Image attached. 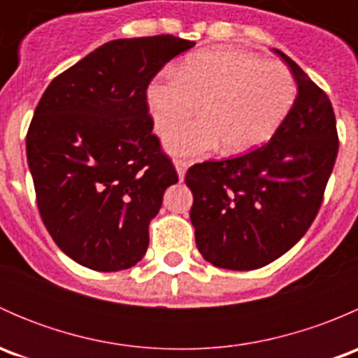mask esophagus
Here are the masks:
<instances>
[{
    "instance_id": "obj_1",
    "label": "esophagus",
    "mask_w": 358,
    "mask_h": 358,
    "mask_svg": "<svg viewBox=\"0 0 358 358\" xmlns=\"http://www.w3.org/2000/svg\"><path fill=\"white\" fill-rule=\"evenodd\" d=\"M189 161H185V159H175V168H176V173H178V178L183 180L185 178V173L187 169H189Z\"/></svg>"
}]
</instances>
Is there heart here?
Wrapping results in <instances>:
<instances>
[{
    "label": "heart",
    "instance_id": "b5f03b06",
    "mask_svg": "<svg viewBox=\"0 0 358 358\" xmlns=\"http://www.w3.org/2000/svg\"><path fill=\"white\" fill-rule=\"evenodd\" d=\"M294 100L289 69L234 48L196 53L147 90L159 133L169 131L203 102L204 115L166 135V147L180 156H199L220 143L227 154L256 149L275 135Z\"/></svg>",
    "mask_w": 358,
    "mask_h": 358
}]
</instances>
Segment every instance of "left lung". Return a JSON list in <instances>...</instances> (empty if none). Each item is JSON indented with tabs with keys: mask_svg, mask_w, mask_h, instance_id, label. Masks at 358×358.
<instances>
[{
	"mask_svg": "<svg viewBox=\"0 0 358 358\" xmlns=\"http://www.w3.org/2000/svg\"><path fill=\"white\" fill-rule=\"evenodd\" d=\"M298 86L294 106L258 149L189 168L190 222L202 258L229 270H256L301 239L324 201L338 156L329 96L286 53Z\"/></svg>",
	"mask_w": 358,
	"mask_h": 358,
	"instance_id": "obj_1",
	"label": "left lung"
}]
</instances>
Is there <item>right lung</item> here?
Listing matches in <instances>:
<instances>
[{"label":"right lung","instance_id":"add662e5","mask_svg":"<svg viewBox=\"0 0 358 358\" xmlns=\"http://www.w3.org/2000/svg\"><path fill=\"white\" fill-rule=\"evenodd\" d=\"M196 45L173 34L114 39L57 76L27 129V162L43 223L86 268L117 272L149 248L150 220L178 182L152 133L147 88Z\"/></svg>","mask_w":358,"mask_h":358}]
</instances>
